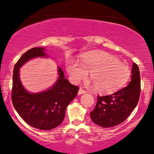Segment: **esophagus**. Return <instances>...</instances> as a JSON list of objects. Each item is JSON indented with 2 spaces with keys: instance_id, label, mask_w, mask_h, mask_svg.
<instances>
[{
  "instance_id": "1",
  "label": "esophagus",
  "mask_w": 154,
  "mask_h": 154,
  "mask_svg": "<svg viewBox=\"0 0 154 154\" xmlns=\"http://www.w3.org/2000/svg\"><path fill=\"white\" fill-rule=\"evenodd\" d=\"M86 93V91H85L82 90V89L80 88L79 92H78V94L79 95H81V94H85Z\"/></svg>"
}]
</instances>
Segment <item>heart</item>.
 <instances>
[{
    "instance_id": "b5f03b06",
    "label": "heart",
    "mask_w": 154,
    "mask_h": 154,
    "mask_svg": "<svg viewBox=\"0 0 154 154\" xmlns=\"http://www.w3.org/2000/svg\"><path fill=\"white\" fill-rule=\"evenodd\" d=\"M66 69L74 83L86 79L90 72V79L96 91L103 94L114 93L123 88L131 76V70L126 64L102 51L85 53L81 63L71 60L66 62Z\"/></svg>"
}]
</instances>
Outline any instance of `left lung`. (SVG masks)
Wrapping results in <instances>:
<instances>
[{
  "label": "left lung",
  "mask_w": 154,
  "mask_h": 154,
  "mask_svg": "<svg viewBox=\"0 0 154 154\" xmlns=\"http://www.w3.org/2000/svg\"><path fill=\"white\" fill-rule=\"evenodd\" d=\"M128 85L111 95L98 97L90 117L94 123L103 128L119 125L128 117L139 101L140 75L138 66L133 64Z\"/></svg>",
  "instance_id": "1"
}]
</instances>
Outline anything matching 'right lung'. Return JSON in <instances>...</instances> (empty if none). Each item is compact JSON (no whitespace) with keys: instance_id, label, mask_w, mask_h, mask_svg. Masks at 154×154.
I'll return each instance as SVG.
<instances>
[{"instance_id":"add662e5","label":"right lung","mask_w":154,"mask_h":154,"mask_svg":"<svg viewBox=\"0 0 154 154\" xmlns=\"http://www.w3.org/2000/svg\"><path fill=\"white\" fill-rule=\"evenodd\" d=\"M43 47L32 48L21 55L13 71L12 101L15 110L29 125L48 131L63 121L66 107L76 97L79 88L73 85L57 67L58 77L52 86L43 92L32 93L24 88L20 79V68L30 60L48 57Z\"/></svg>"}]
</instances>
